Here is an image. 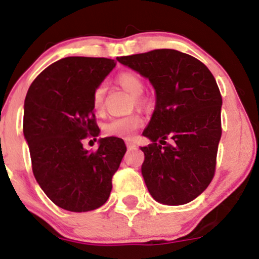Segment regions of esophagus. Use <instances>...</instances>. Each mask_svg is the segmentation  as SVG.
Instances as JSON below:
<instances>
[{
    "instance_id": "1",
    "label": "esophagus",
    "mask_w": 259,
    "mask_h": 259,
    "mask_svg": "<svg viewBox=\"0 0 259 259\" xmlns=\"http://www.w3.org/2000/svg\"><path fill=\"white\" fill-rule=\"evenodd\" d=\"M125 144H126V147L129 148V150H132V148H134V147L136 146V145H135V142H133V141H126Z\"/></svg>"
}]
</instances>
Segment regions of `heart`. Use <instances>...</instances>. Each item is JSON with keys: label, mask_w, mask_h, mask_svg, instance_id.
<instances>
[{"label": "heart", "mask_w": 259, "mask_h": 259, "mask_svg": "<svg viewBox=\"0 0 259 259\" xmlns=\"http://www.w3.org/2000/svg\"><path fill=\"white\" fill-rule=\"evenodd\" d=\"M115 81L124 90L133 95V103L135 102V105H140L142 102L141 94L144 92L145 81L139 73L134 72V70H124V72L118 74ZM105 94L106 88L103 84H99L92 91L91 103L92 108L96 113H102L105 109ZM142 121H144L142 117L138 113H132V114L127 115H117V117L109 118L103 124L102 130L107 136L129 139L142 125Z\"/></svg>", "instance_id": "b5f03b06"}]
</instances>
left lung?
Segmentation results:
<instances>
[{"instance_id":"obj_1","label":"left lung","mask_w":259,"mask_h":259,"mask_svg":"<svg viewBox=\"0 0 259 259\" xmlns=\"http://www.w3.org/2000/svg\"><path fill=\"white\" fill-rule=\"evenodd\" d=\"M117 59L156 89V108L142 133L152 140L141 147L148 191L159 203H189L207 189L215 173L222 95L214 76L197 58L171 49Z\"/></svg>"}]
</instances>
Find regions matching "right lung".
Masks as SVG:
<instances>
[{
	"label": "right lung",
	"instance_id": "obj_1",
	"mask_svg": "<svg viewBox=\"0 0 259 259\" xmlns=\"http://www.w3.org/2000/svg\"><path fill=\"white\" fill-rule=\"evenodd\" d=\"M114 65V59L103 57L62 58L38 74L26 94L23 133L32 173L47 197L65 210L88 212L105 204L126 152L114 136L101 139L96 151L82 147L100 133L92 91Z\"/></svg>",
	"mask_w": 259,
	"mask_h": 259
}]
</instances>
